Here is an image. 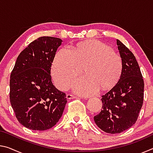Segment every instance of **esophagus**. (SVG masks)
I'll return each instance as SVG.
<instances>
[{"label": "esophagus", "instance_id": "34e87169", "mask_svg": "<svg viewBox=\"0 0 153 153\" xmlns=\"http://www.w3.org/2000/svg\"><path fill=\"white\" fill-rule=\"evenodd\" d=\"M76 98V97H75V96H74V95H72V94H67V99H73V98Z\"/></svg>", "mask_w": 153, "mask_h": 153}]
</instances>
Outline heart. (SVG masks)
I'll use <instances>...</instances> for the list:
<instances>
[{
    "instance_id": "obj_1",
    "label": "heart",
    "mask_w": 153,
    "mask_h": 153,
    "mask_svg": "<svg viewBox=\"0 0 153 153\" xmlns=\"http://www.w3.org/2000/svg\"><path fill=\"white\" fill-rule=\"evenodd\" d=\"M82 67L84 76L73 83L72 88L77 94L87 97L100 88L106 90L117 83L122 71V61L109 46L98 40L79 44L71 50L62 48L52 66V74L59 88H69Z\"/></svg>"
}]
</instances>
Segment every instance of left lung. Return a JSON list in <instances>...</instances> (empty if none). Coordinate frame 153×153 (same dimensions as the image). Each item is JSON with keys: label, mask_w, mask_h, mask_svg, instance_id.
Instances as JSON below:
<instances>
[{"label": "left lung", "mask_w": 153, "mask_h": 153, "mask_svg": "<svg viewBox=\"0 0 153 153\" xmlns=\"http://www.w3.org/2000/svg\"><path fill=\"white\" fill-rule=\"evenodd\" d=\"M117 45L122 71L115 86L102 96V110L94 117L98 128L111 134L122 132L136 123L144 98V80L136 57L117 39Z\"/></svg>", "instance_id": "obj_1"}]
</instances>
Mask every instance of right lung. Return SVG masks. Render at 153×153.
Segmentation results:
<instances>
[{
  "label": "right lung",
  "instance_id": "obj_1",
  "mask_svg": "<svg viewBox=\"0 0 153 153\" xmlns=\"http://www.w3.org/2000/svg\"><path fill=\"white\" fill-rule=\"evenodd\" d=\"M63 41L42 36L19 54L10 77V102L19 122L32 130L55 126L67 102L52 82L51 69Z\"/></svg>",
  "mask_w": 153,
  "mask_h": 153
}]
</instances>
